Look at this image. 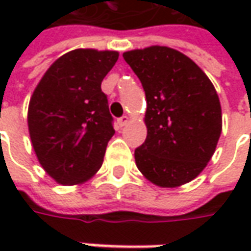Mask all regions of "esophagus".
<instances>
[{
  "instance_id": "34e87169",
  "label": "esophagus",
  "mask_w": 251,
  "mask_h": 251,
  "mask_svg": "<svg viewBox=\"0 0 251 251\" xmlns=\"http://www.w3.org/2000/svg\"><path fill=\"white\" fill-rule=\"evenodd\" d=\"M127 121H129V117H127V115H124V117H121V118L117 120V124L122 127V126H125L126 124H127Z\"/></svg>"
}]
</instances>
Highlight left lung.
I'll use <instances>...</instances> for the list:
<instances>
[{
	"mask_svg": "<svg viewBox=\"0 0 251 251\" xmlns=\"http://www.w3.org/2000/svg\"><path fill=\"white\" fill-rule=\"evenodd\" d=\"M147 97V140L134 151L137 168L153 184L179 187L205 168L222 131L215 88L189 57L168 47L124 53Z\"/></svg>",
	"mask_w": 251,
	"mask_h": 251,
	"instance_id": "left-lung-1",
	"label": "left lung"
}]
</instances>
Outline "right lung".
I'll return each instance as SVG.
<instances>
[{
	"label": "right lung",
	"instance_id": "obj_1",
	"mask_svg": "<svg viewBox=\"0 0 251 251\" xmlns=\"http://www.w3.org/2000/svg\"><path fill=\"white\" fill-rule=\"evenodd\" d=\"M118 52L74 50L53 63L28 109L32 145L47 174L64 185L98 172L114 136L107 95L100 84Z\"/></svg>",
	"mask_w": 251,
	"mask_h": 251
}]
</instances>
